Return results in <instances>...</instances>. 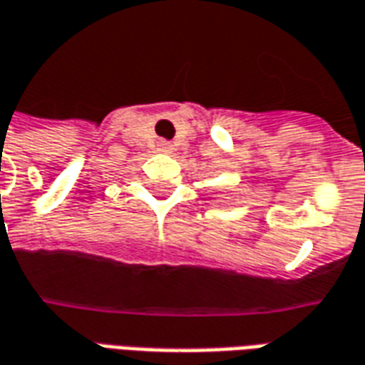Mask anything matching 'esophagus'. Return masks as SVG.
<instances>
[{
	"label": "esophagus",
	"mask_w": 365,
	"mask_h": 365,
	"mask_svg": "<svg viewBox=\"0 0 365 365\" xmlns=\"http://www.w3.org/2000/svg\"><path fill=\"white\" fill-rule=\"evenodd\" d=\"M158 150H160V152H172V144H170V142H160V144H158Z\"/></svg>",
	"instance_id": "esophagus-1"
}]
</instances>
